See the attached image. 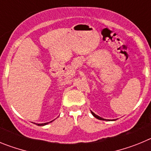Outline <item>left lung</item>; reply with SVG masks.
<instances>
[{"label": "left lung", "mask_w": 151, "mask_h": 151, "mask_svg": "<svg viewBox=\"0 0 151 151\" xmlns=\"http://www.w3.org/2000/svg\"><path fill=\"white\" fill-rule=\"evenodd\" d=\"M91 113H92V115L94 116V117H95V118L98 119H101V120H106V119H103V118H101V117L98 116H97V115H96V114H94V113H93V112H91ZM108 120H109V119H108Z\"/></svg>", "instance_id": "8db88e82"}]
</instances>
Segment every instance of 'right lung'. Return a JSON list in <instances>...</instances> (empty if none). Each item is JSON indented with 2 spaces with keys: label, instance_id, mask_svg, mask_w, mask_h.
<instances>
[{
  "label": "right lung",
  "instance_id": "add662e5",
  "mask_svg": "<svg viewBox=\"0 0 151 151\" xmlns=\"http://www.w3.org/2000/svg\"><path fill=\"white\" fill-rule=\"evenodd\" d=\"M52 122V121H51ZM49 122H47V123H41V124H38V125H40V126H41V125H47V124H48Z\"/></svg>",
  "mask_w": 151,
  "mask_h": 151
}]
</instances>
